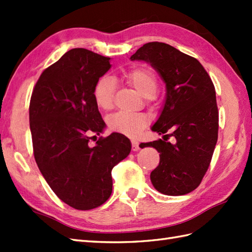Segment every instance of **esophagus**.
Here are the masks:
<instances>
[{"label":"esophagus","instance_id":"obj_1","mask_svg":"<svg viewBox=\"0 0 252 252\" xmlns=\"http://www.w3.org/2000/svg\"><path fill=\"white\" fill-rule=\"evenodd\" d=\"M138 149H140V143L137 141H132V151L136 152Z\"/></svg>","mask_w":252,"mask_h":252}]
</instances>
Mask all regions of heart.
I'll return each mask as SVG.
<instances>
[{
  "mask_svg": "<svg viewBox=\"0 0 252 252\" xmlns=\"http://www.w3.org/2000/svg\"><path fill=\"white\" fill-rule=\"evenodd\" d=\"M126 83L134 88L138 93L148 99L157 93L158 80L156 74L148 67H135L125 74ZM93 96L96 104L103 110H111L115 106V83L109 77H101L95 84ZM148 125L144 115H132L118 112L110 118L108 126L110 130L126 136H136Z\"/></svg>",
  "mask_w": 252,
  "mask_h": 252,
  "instance_id": "heart-1",
  "label": "heart"
}]
</instances>
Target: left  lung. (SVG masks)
I'll list each match as a JSON object with an SVG mask.
<instances>
[{"label": "left lung", "instance_id": "left-lung-1", "mask_svg": "<svg viewBox=\"0 0 252 252\" xmlns=\"http://www.w3.org/2000/svg\"><path fill=\"white\" fill-rule=\"evenodd\" d=\"M131 60L151 63L167 85L164 107L152 127L163 138L143 143V147L152 146L160 153L152 183L164 195L189 194L201 183L218 141L215 85L195 57L162 42L144 44Z\"/></svg>", "mask_w": 252, "mask_h": 252}]
</instances>
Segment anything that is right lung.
<instances>
[{
	"label": "right lung",
	"mask_w": 252,
	"mask_h": 252,
	"mask_svg": "<svg viewBox=\"0 0 252 252\" xmlns=\"http://www.w3.org/2000/svg\"><path fill=\"white\" fill-rule=\"evenodd\" d=\"M109 60L85 49L68 51L44 69L30 98L35 162L57 197L77 210L108 199L111 170L131 152L130 140L121 133L90 144L105 127L93 91L109 70Z\"/></svg>",
	"instance_id": "add662e5"
}]
</instances>
